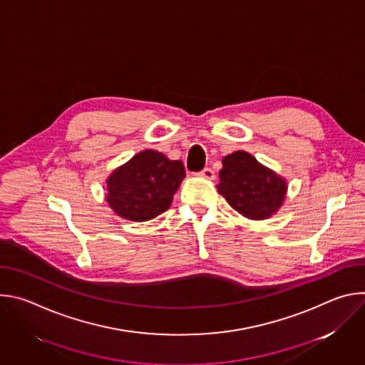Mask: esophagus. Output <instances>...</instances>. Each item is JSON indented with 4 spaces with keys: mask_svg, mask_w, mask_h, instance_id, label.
<instances>
[{
    "mask_svg": "<svg viewBox=\"0 0 365 365\" xmlns=\"http://www.w3.org/2000/svg\"><path fill=\"white\" fill-rule=\"evenodd\" d=\"M199 176L203 178V179H207V180H214V179H215V173H214V170L210 169V168L203 169V170L199 173Z\"/></svg>",
    "mask_w": 365,
    "mask_h": 365,
    "instance_id": "34e87169",
    "label": "esophagus"
}]
</instances>
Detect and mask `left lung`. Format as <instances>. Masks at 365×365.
Returning a JSON list of instances; mask_svg holds the SVG:
<instances>
[{
  "mask_svg": "<svg viewBox=\"0 0 365 365\" xmlns=\"http://www.w3.org/2000/svg\"><path fill=\"white\" fill-rule=\"evenodd\" d=\"M218 192L242 217L263 221L284 203L287 180L259 163L254 155L238 150L222 159Z\"/></svg>",
  "mask_w": 365,
  "mask_h": 365,
  "instance_id": "left-lung-1",
  "label": "left lung"
}]
</instances>
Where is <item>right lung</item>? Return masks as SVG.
<instances>
[{"label":"right lung","mask_w":365,"mask_h":365,"mask_svg":"<svg viewBox=\"0 0 365 365\" xmlns=\"http://www.w3.org/2000/svg\"><path fill=\"white\" fill-rule=\"evenodd\" d=\"M185 176L180 160L143 150L107 178L106 199L118 217L144 222L169 210Z\"/></svg>","instance_id":"add662e5"}]
</instances>
